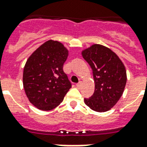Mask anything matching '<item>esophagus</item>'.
Segmentation results:
<instances>
[{
  "mask_svg": "<svg viewBox=\"0 0 147 147\" xmlns=\"http://www.w3.org/2000/svg\"><path fill=\"white\" fill-rule=\"evenodd\" d=\"M82 84H83V83H82V82L80 81V82H79L78 83H76V86L77 87H80V86H82Z\"/></svg>",
  "mask_w": 147,
  "mask_h": 147,
  "instance_id": "esophagus-1",
  "label": "esophagus"
}]
</instances>
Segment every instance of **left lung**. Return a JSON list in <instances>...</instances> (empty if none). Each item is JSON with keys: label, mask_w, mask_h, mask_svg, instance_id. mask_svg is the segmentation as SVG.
<instances>
[{"label": "left lung", "mask_w": 147, "mask_h": 147, "mask_svg": "<svg viewBox=\"0 0 147 147\" xmlns=\"http://www.w3.org/2000/svg\"><path fill=\"white\" fill-rule=\"evenodd\" d=\"M93 71L94 92L84 102L92 110L106 112L113 108L123 94L127 83L126 69L114 52L94 44L82 52Z\"/></svg>", "instance_id": "left-lung-1"}]
</instances>
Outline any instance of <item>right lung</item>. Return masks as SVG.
Listing matches in <instances>:
<instances>
[{
	"mask_svg": "<svg viewBox=\"0 0 147 147\" xmlns=\"http://www.w3.org/2000/svg\"><path fill=\"white\" fill-rule=\"evenodd\" d=\"M68 50L57 41L49 40L27 59L23 83L30 102L40 110L53 109L63 102L71 87L63 65Z\"/></svg>",
	"mask_w": 147,
	"mask_h": 147,
	"instance_id": "obj_1",
	"label": "right lung"
}]
</instances>
